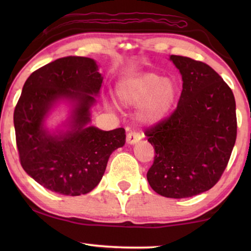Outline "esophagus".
<instances>
[{
	"label": "esophagus",
	"mask_w": 251,
	"mask_h": 251,
	"mask_svg": "<svg viewBox=\"0 0 251 251\" xmlns=\"http://www.w3.org/2000/svg\"><path fill=\"white\" fill-rule=\"evenodd\" d=\"M141 138L142 136L141 134H138L137 131H129V133L126 135V142L130 144V145H134V144L138 143L141 141Z\"/></svg>",
	"instance_id": "obj_1"
}]
</instances>
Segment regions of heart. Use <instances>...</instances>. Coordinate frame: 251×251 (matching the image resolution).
Instances as JSON below:
<instances>
[{
	"label": "heart",
	"instance_id": "b5f03b06",
	"mask_svg": "<svg viewBox=\"0 0 251 251\" xmlns=\"http://www.w3.org/2000/svg\"><path fill=\"white\" fill-rule=\"evenodd\" d=\"M118 95L126 104H141V120L147 124H156L172 109L177 88L173 80L150 72L125 79L118 88Z\"/></svg>",
	"mask_w": 251,
	"mask_h": 251
}]
</instances>
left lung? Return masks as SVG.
Instances as JSON below:
<instances>
[{
  "mask_svg": "<svg viewBox=\"0 0 251 251\" xmlns=\"http://www.w3.org/2000/svg\"><path fill=\"white\" fill-rule=\"evenodd\" d=\"M182 91L176 109L146 130L155 150L147 180L157 194L186 198L209 190L226 169L237 137L231 88L209 65L171 55Z\"/></svg>",
  "mask_w": 251,
  "mask_h": 251,
  "instance_id": "8db88e82",
  "label": "left lung"
}]
</instances>
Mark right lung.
Instances as JSON below:
<instances>
[{
	"mask_svg": "<svg viewBox=\"0 0 251 251\" xmlns=\"http://www.w3.org/2000/svg\"><path fill=\"white\" fill-rule=\"evenodd\" d=\"M94 59L67 56L29 75L14 109L21 165L27 175L50 192L79 196L103 177L112 152L124 146V128L101 130L90 126L103 77ZM59 100L74 105L66 132L50 133L44 121Z\"/></svg>",
	"mask_w": 251,
	"mask_h": 251,
	"instance_id": "obj_1",
	"label": "right lung"
}]
</instances>
